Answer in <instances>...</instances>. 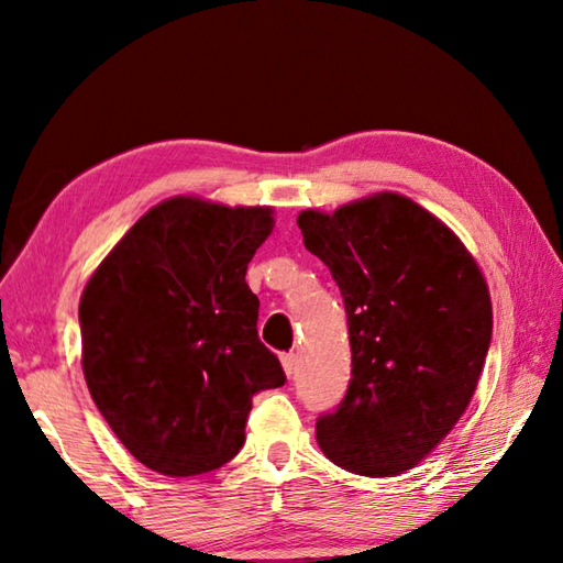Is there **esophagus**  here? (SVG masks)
Masks as SVG:
<instances>
[{"mask_svg": "<svg viewBox=\"0 0 563 563\" xmlns=\"http://www.w3.org/2000/svg\"><path fill=\"white\" fill-rule=\"evenodd\" d=\"M280 363H283L285 375L292 377L295 369H297V355L295 353H285V355H280Z\"/></svg>", "mask_w": 563, "mask_h": 563, "instance_id": "esophagus-1", "label": "esophagus"}]
</instances>
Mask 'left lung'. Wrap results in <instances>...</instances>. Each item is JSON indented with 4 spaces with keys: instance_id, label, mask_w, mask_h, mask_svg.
Masks as SVG:
<instances>
[{
    "instance_id": "8db88e82",
    "label": "left lung",
    "mask_w": 563,
    "mask_h": 563,
    "mask_svg": "<svg viewBox=\"0 0 563 563\" xmlns=\"http://www.w3.org/2000/svg\"><path fill=\"white\" fill-rule=\"evenodd\" d=\"M336 280L353 353L349 391L317 418L331 462L394 476L421 462L470 406L492 343L486 280L448 224L399 194L297 218Z\"/></svg>"
}]
</instances>
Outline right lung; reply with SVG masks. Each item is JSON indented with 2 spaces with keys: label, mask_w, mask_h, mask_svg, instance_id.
<instances>
[{
  "label": "right lung",
  "mask_w": 563,
  "mask_h": 563,
  "mask_svg": "<svg viewBox=\"0 0 563 563\" xmlns=\"http://www.w3.org/2000/svg\"><path fill=\"white\" fill-rule=\"evenodd\" d=\"M271 230V208L164 200L130 227L81 292L91 399L154 472L220 470L244 445L254 394L285 385L244 280Z\"/></svg>",
  "instance_id": "add662e5"
}]
</instances>
